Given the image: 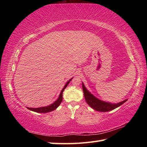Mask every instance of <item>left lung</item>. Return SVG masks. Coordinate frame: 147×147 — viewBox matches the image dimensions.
Listing matches in <instances>:
<instances>
[{"label": "left lung", "instance_id": "8db88e82", "mask_svg": "<svg viewBox=\"0 0 147 147\" xmlns=\"http://www.w3.org/2000/svg\"><path fill=\"white\" fill-rule=\"evenodd\" d=\"M82 88L86 103L92 108L97 111L108 112L114 110V109L119 107L120 105H123L124 102H126L127 100V99H126L125 100L117 103V104H111V103L109 102H106L100 100L96 98L95 96H93L88 90H87L83 83H82Z\"/></svg>", "mask_w": 147, "mask_h": 147}]
</instances>
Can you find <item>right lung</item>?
Returning <instances> with one entry per match:
<instances>
[{"mask_svg": "<svg viewBox=\"0 0 147 147\" xmlns=\"http://www.w3.org/2000/svg\"><path fill=\"white\" fill-rule=\"evenodd\" d=\"M72 79H73V78L70 79L66 83V84L65 85L64 88H62V90H61L59 98L57 100H56V101L53 103L52 104L47 106V107H39V108L27 107V109H28L29 110H30V111H32L36 112H39V113H47V112H51V111H53L54 110H55V109H56L59 107V105H60L61 103L62 102V93H63V91L64 90V89L66 88L67 86L68 85L69 83L71 82V80Z\"/></svg>", "mask_w": 147, "mask_h": 147, "instance_id": "right-lung-1", "label": "right lung"}]
</instances>
